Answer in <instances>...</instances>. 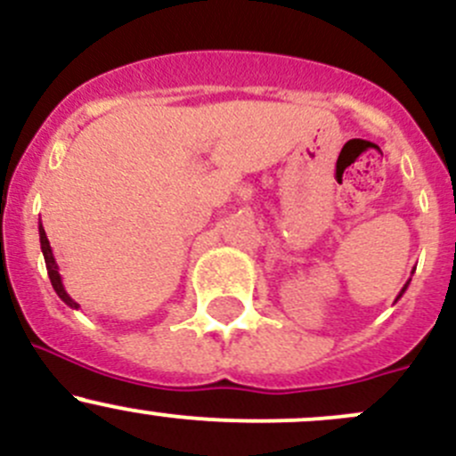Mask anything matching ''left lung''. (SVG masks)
<instances>
[{
  "mask_svg": "<svg viewBox=\"0 0 456 456\" xmlns=\"http://www.w3.org/2000/svg\"><path fill=\"white\" fill-rule=\"evenodd\" d=\"M412 272H415V270H412ZM408 283H411V279H408V281H406V285H403V288H402V292H400V294H397V298H395V300H400V298H402V294H403V292H406Z\"/></svg>",
  "mask_w": 456,
  "mask_h": 456,
  "instance_id": "obj_1",
  "label": "left lung"
}]
</instances>
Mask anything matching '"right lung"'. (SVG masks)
Returning a JSON list of instances; mask_svg holds the SVG:
<instances>
[{
	"instance_id": "1",
	"label": "right lung",
	"mask_w": 456,
	"mask_h": 456,
	"mask_svg": "<svg viewBox=\"0 0 456 456\" xmlns=\"http://www.w3.org/2000/svg\"><path fill=\"white\" fill-rule=\"evenodd\" d=\"M39 241H41V252H44V259H45V267H48L50 283H53L54 292L59 294V298L63 300V303L68 305V307L78 309V307H81V305H78L77 300H74L68 292H65L63 279H61V274H59V265H56V259H54V255H53V248H50V241H48V234H45V230H44V226H41V222H39Z\"/></svg>"
}]
</instances>
